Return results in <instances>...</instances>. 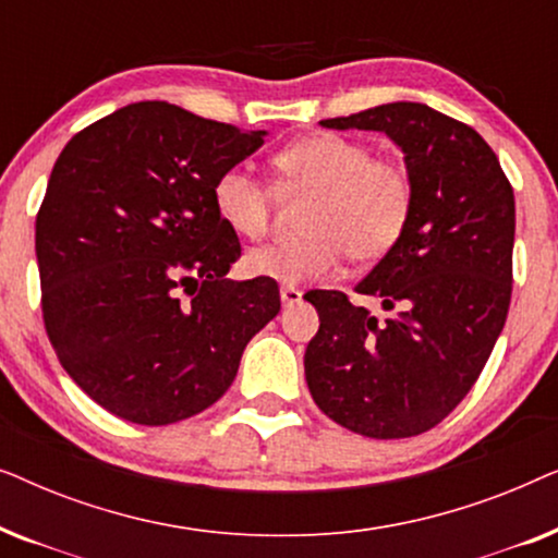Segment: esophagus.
<instances>
[{
	"instance_id": "1",
	"label": "esophagus",
	"mask_w": 558,
	"mask_h": 558,
	"mask_svg": "<svg viewBox=\"0 0 558 558\" xmlns=\"http://www.w3.org/2000/svg\"><path fill=\"white\" fill-rule=\"evenodd\" d=\"M279 294H281V307L284 310L294 307V304L302 302V292L296 287H281Z\"/></svg>"
}]
</instances>
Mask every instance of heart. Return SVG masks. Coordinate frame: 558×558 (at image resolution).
Here are the masks:
<instances>
[{"label":"heart","mask_w":558,"mask_h":558,"mask_svg":"<svg viewBox=\"0 0 558 558\" xmlns=\"http://www.w3.org/2000/svg\"><path fill=\"white\" fill-rule=\"evenodd\" d=\"M281 178L315 190L300 239L251 248L248 274L296 287L332 274L348 254L355 264L391 254L414 213L416 190L407 167L373 157L368 144L340 134H315L289 144L274 157ZM218 218L241 239H262L269 226L271 197L248 167L233 165L213 185Z\"/></svg>","instance_id":"b5f03b06"}]
</instances>
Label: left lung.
<instances>
[{
    "instance_id": "1",
    "label": "left lung",
    "mask_w": 558,
    "mask_h": 558,
    "mask_svg": "<svg viewBox=\"0 0 558 558\" xmlns=\"http://www.w3.org/2000/svg\"><path fill=\"white\" fill-rule=\"evenodd\" d=\"M327 129L384 132L414 180V213L355 287L380 296L376 319L342 292H310L319 330L304 353L312 399L371 439L437 426L475 386L513 292V187L475 129L424 104L396 101L325 119Z\"/></svg>"
}]
</instances>
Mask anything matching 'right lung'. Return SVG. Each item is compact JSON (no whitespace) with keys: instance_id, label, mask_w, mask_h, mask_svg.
I'll use <instances>...</instances> for the list:
<instances>
[{"instance_id":"add662e5","label":"right lung","mask_w":558,"mask_h":558,"mask_svg":"<svg viewBox=\"0 0 558 558\" xmlns=\"http://www.w3.org/2000/svg\"><path fill=\"white\" fill-rule=\"evenodd\" d=\"M264 134L140 101L60 151L35 220L43 319L68 376L111 414H201L279 315L277 281L226 279L241 243L213 205L218 174Z\"/></svg>"}]
</instances>
